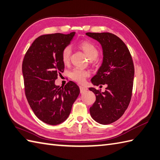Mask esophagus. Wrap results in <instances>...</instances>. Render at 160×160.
I'll return each mask as SVG.
<instances>
[{"instance_id": "esophagus-1", "label": "esophagus", "mask_w": 160, "mask_h": 160, "mask_svg": "<svg viewBox=\"0 0 160 160\" xmlns=\"http://www.w3.org/2000/svg\"><path fill=\"white\" fill-rule=\"evenodd\" d=\"M79 88H80L81 93H84L88 90V88H87L86 87H84V86H79Z\"/></svg>"}]
</instances>
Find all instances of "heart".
Returning <instances> with one entry per match:
<instances>
[{"label": "heart", "mask_w": 160, "mask_h": 160, "mask_svg": "<svg viewBox=\"0 0 160 160\" xmlns=\"http://www.w3.org/2000/svg\"><path fill=\"white\" fill-rule=\"evenodd\" d=\"M79 48L82 50L86 56L89 60L92 61L96 59L99 55V51L97 48L94 45L89 41H83L81 42L79 44ZM70 54H71V49L69 46L65 48L61 54L62 61L65 65H68L70 63ZM90 74L88 71H85L80 70L79 68H75L71 72L70 74V78L74 81L78 83H82L86 80L88 77H89Z\"/></svg>", "instance_id": "obj_1"}]
</instances>
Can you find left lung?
<instances>
[{
    "label": "left lung",
    "mask_w": 160,
    "mask_h": 160,
    "mask_svg": "<svg viewBox=\"0 0 160 160\" xmlns=\"http://www.w3.org/2000/svg\"><path fill=\"white\" fill-rule=\"evenodd\" d=\"M86 35L99 41L103 49V63L91 81L94 86L107 85L104 92L89 88L96 94L95 102L90 108V115L101 124H110L119 119L129 105L134 64L128 48L116 35L109 32H87Z\"/></svg>",
    "instance_id": "left-lung-1"
}]
</instances>
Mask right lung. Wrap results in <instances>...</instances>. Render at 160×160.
<instances>
[{"mask_svg":"<svg viewBox=\"0 0 160 160\" xmlns=\"http://www.w3.org/2000/svg\"><path fill=\"white\" fill-rule=\"evenodd\" d=\"M75 32L45 34L35 39L22 64L25 93L35 115L45 123L57 125L66 120L79 96L77 85L69 81L64 88L54 81L64 70L61 54Z\"/></svg>","mask_w":160,"mask_h":160,"instance_id":"1","label":"right lung"}]
</instances>
